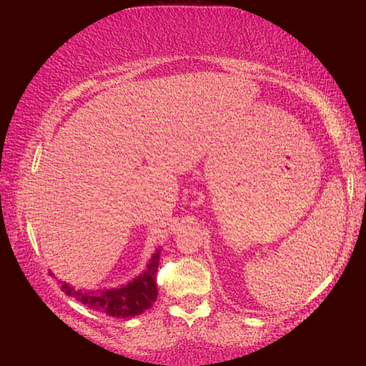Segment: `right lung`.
Instances as JSON below:
<instances>
[{"mask_svg": "<svg viewBox=\"0 0 366 366\" xmlns=\"http://www.w3.org/2000/svg\"><path fill=\"white\" fill-rule=\"evenodd\" d=\"M161 249L153 253L148 262L145 271L134 277L132 281L124 284L116 289H102V290H84L74 289L71 284L61 282V290L66 295L72 297L77 302L84 303L89 308L97 312L107 313L114 318H132L144 313L145 310L152 308L157 302V271L159 264Z\"/></svg>", "mask_w": 366, "mask_h": 366, "instance_id": "right-lung-1", "label": "right lung"}]
</instances>
